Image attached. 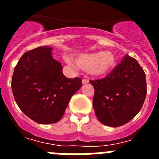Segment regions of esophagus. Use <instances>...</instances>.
I'll list each match as a JSON object with an SVG mask.
<instances>
[{"instance_id":"1","label":"esophagus","mask_w":159,"mask_h":159,"mask_svg":"<svg viewBox=\"0 0 159 159\" xmlns=\"http://www.w3.org/2000/svg\"><path fill=\"white\" fill-rule=\"evenodd\" d=\"M88 82H89V80H88V79H83L82 83H83V84H88Z\"/></svg>"}]
</instances>
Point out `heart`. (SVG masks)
<instances>
[{"label":"heart","mask_w":159,"mask_h":159,"mask_svg":"<svg viewBox=\"0 0 159 159\" xmlns=\"http://www.w3.org/2000/svg\"><path fill=\"white\" fill-rule=\"evenodd\" d=\"M67 63L75 66L71 60ZM75 64L81 69L88 70L93 75H106L113 69L116 64L115 55L109 52H97L81 54L75 58Z\"/></svg>","instance_id":"heart-1"}]
</instances>
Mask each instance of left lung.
<instances>
[{
	"mask_svg": "<svg viewBox=\"0 0 159 159\" xmlns=\"http://www.w3.org/2000/svg\"><path fill=\"white\" fill-rule=\"evenodd\" d=\"M95 89L93 107L102 124L118 127L141 110L147 95L145 72L137 60L125 56L105 78L90 80Z\"/></svg>",
	"mask_w": 159,
	"mask_h": 159,
	"instance_id": "left-lung-1",
	"label": "left lung"
}]
</instances>
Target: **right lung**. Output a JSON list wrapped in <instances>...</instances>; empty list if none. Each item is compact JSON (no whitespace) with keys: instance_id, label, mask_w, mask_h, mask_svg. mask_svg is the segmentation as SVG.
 I'll return each instance as SVG.
<instances>
[{"instance_id":"right-lung-1","label":"right lung","mask_w":159,"mask_h":159,"mask_svg":"<svg viewBox=\"0 0 159 159\" xmlns=\"http://www.w3.org/2000/svg\"><path fill=\"white\" fill-rule=\"evenodd\" d=\"M52 50L44 46L24 53L14 68L11 84L20 109L41 124L60 121L71 96L82 86V79L64 76Z\"/></svg>"}]
</instances>
